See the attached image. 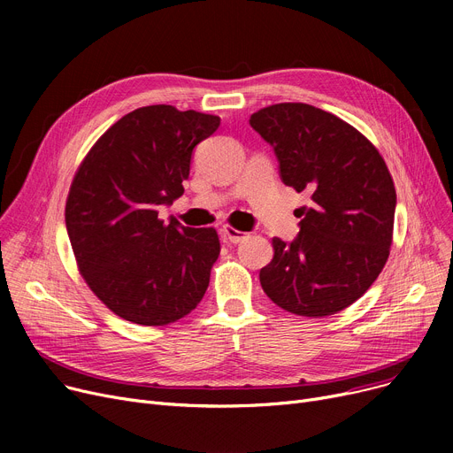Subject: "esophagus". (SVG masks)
<instances>
[{
    "label": "esophagus",
    "instance_id": "34e87169",
    "mask_svg": "<svg viewBox=\"0 0 453 453\" xmlns=\"http://www.w3.org/2000/svg\"><path fill=\"white\" fill-rule=\"evenodd\" d=\"M222 236H224V239H226L227 242H231V244H239V242H242V241L246 239L248 233H242V231H239V229H234L233 226L226 224V226L222 227Z\"/></svg>",
    "mask_w": 453,
    "mask_h": 453
}]
</instances>
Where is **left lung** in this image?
I'll return each mask as SVG.
<instances>
[{"label": "left lung", "instance_id": "8db88e82", "mask_svg": "<svg viewBox=\"0 0 453 453\" xmlns=\"http://www.w3.org/2000/svg\"><path fill=\"white\" fill-rule=\"evenodd\" d=\"M250 125L273 147L284 185L312 198L299 209L292 244L273 236V258L258 275L263 290L296 316L336 314L388 263L396 205L388 165L362 132L311 104H272Z\"/></svg>", "mask_w": 453, "mask_h": 453}]
</instances>
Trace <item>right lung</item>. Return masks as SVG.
<instances>
[{
  "label": "right lung",
  "mask_w": 453,
  "mask_h": 453,
  "mask_svg": "<svg viewBox=\"0 0 453 453\" xmlns=\"http://www.w3.org/2000/svg\"><path fill=\"white\" fill-rule=\"evenodd\" d=\"M219 127V115L142 106L111 125L79 165L65 200L69 242L89 290L115 316L163 326L202 301L219 233L165 224L157 207L183 195L193 149Z\"/></svg>",
  "instance_id": "1"
}]
</instances>
